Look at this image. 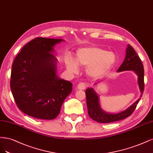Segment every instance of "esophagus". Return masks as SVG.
Instances as JSON below:
<instances>
[{
  "label": "esophagus",
  "mask_w": 153,
  "mask_h": 153,
  "mask_svg": "<svg viewBox=\"0 0 153 153\" xmlns=\"http://www.w3.org/2000/svg\"><path fill=\"white\" fill-rule=\"evenodd\" d=\"M86 87H87V85H86V83H85V82H80L77 85V88H78L79 90H85Z\"/></svg>",
  "instance_id": "34e87169"
}]
</instances>
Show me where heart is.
<instances>
[{
    "label": "heart",
    "mask_w": 153,
    "mask_h": 153,
    "mask_svg": "<svg viewBox=\"0 0 153 153\" xmlns=\"http://www.w3.org/2000/svg\"><path fill=\"white\" fill-rule=\"evenodd\" d=\"M116 56L112 52L98 47L91 46L80 48L76 53V61L67 57L65 65L72 73H77L79 66L87 68L88 74L92 78H98L105 74L114 65Z\"/></svg>",
    "instance_id": "1"
}]
</instances>
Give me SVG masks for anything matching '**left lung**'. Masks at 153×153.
I'll return each mask as SVG.
<instances>
[{"label": "left lung", "mask_w": 153, "mask_h": 153, "mask_svg": "<svg viewBox=\"0 0 153 153\" xmlns=\"http://www.w3.org/2000/svg\"><path fill=\"white\" fill-rule=\"evenodd\" d=\"M126 71H134L138 76V85H139L140 96L134 103L127 109L117 114H111L103 111L100 105L99 98L93 88H87L86 90V104L88 112L92 120L101 123H109L125 119L130 116L134 112L138 103L140 101L143 95L144 89V66L140 58L133 47L128 44L126 48V56L121 65L118 68L117 72Z\"/></svg>", "instance_id": "8db88e82"}]
</instances>
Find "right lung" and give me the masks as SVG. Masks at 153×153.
<instances>
[{
    "mask_svg": "<svg viewBox=\"0 0 153 153\" xmlns=\"http://www.w3.org/2000/svg\"><path fill=\"white\" fill-rule=\"evenodd\" d=\"M63 39L37 37L22 49L13 62L10 86L16 105L41 120L57 117L72 84L56 75L57 59L51 53Z\"/></svg>",
    "mask_w": 153,
    "mask_h": 153,
    "instance_id": "obj_1",
    "label": "right lung"
}]
</instances>
